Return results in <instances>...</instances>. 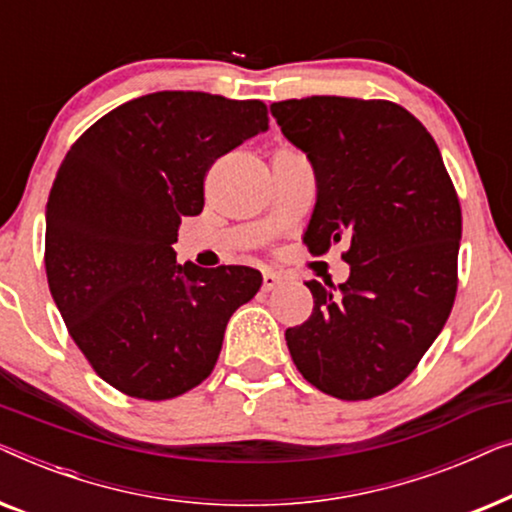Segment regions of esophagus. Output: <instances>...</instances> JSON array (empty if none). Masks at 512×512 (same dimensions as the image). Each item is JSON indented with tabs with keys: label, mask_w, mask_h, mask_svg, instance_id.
Returning a JSON list of instances; mask_svg holds the SVG:
<instances>
[{
	"label": "esophagus",
	"mask_w": 512,
	"mask_h": 512,
	"mask_svg": "<svg viewBox=\"0 0 512 512\" xmlns=\"http://www.w3.org/2000/svg\"><path fill=\"white\" fill-rule=\"evenodd\" d=\"M284 282V277L279 275V272H272V270H265L263 272V291H272L277 289L279 284Z\"/></svg>",
	"instance_id": "1"
}]
</instances>
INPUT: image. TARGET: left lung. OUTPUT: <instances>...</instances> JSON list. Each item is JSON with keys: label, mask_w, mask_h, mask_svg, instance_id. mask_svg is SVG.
<instances>
[{"label": "left lung", "mask_w": 512, "mask_h": 512, "mask_svg": "<svg viewBox=\"0 0 512 512\" xmlns=\"http://www.w3.org/2000/svg\"><path fill=\"white\" fill-rule=\"evenodd\" d=\"M270 109L317 172L307 249L349 244L340 291L307 282L314 307L286 331L291 359L328 396L387 394L417 368L457 296L461 207L443 156L389 100L312 95Z\"/></svg>", "instance_id": "obj_1"}]
</instances>
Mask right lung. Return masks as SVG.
Listing matches in <instances>:
<instances>
[{
	"mask_svg": "<svg viewBox=\"0 0 512 512\" xmlns=\"http://www.w3.org/2000/svg\"><path fill=\"white\" fill-rule=\"evenodd\" d=\"M268 130L261 100L163 90L104 114L72 144L46 205L48 289L90 368L167 401L205 382L237 307L261 289L247 265L177 263L181 216L205 207L216 158Z\"/></svg>",
	"mask_w": 512,
	"mask_h": 512,
	"instance_id": "right-lung-1",
	"label": "right lung"
}]
</instances>
